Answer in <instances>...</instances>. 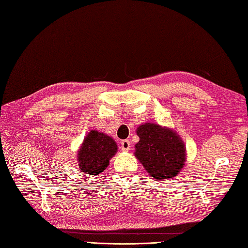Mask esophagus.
I'll return each instance as SVG.
<instances>
[{"mask_svg": "<svg viewBox=\"0 0 248 248\" xmlns=\"http://www.w3.org/2000/svg\"><path fill=\"white\" fill-rule=\"evenodd\" d=\"M121 148H122V151L127 152L130 148V141L129 140H123L122 142H121Z\"/></svg>", "mask_w": 248, "mask_h": 248, "instance_id": "34e87169", "label": "esophagus"}]
</instances>
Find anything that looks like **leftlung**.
<instances>
[{
    "mask_svg": "<svg viewBox=\"0 0 248 248\" xmlns=\"http://www.w3.org/2000/svg\"><path fill=\"white\" fill-rule=\"evenodd\" d=\"M140 138L135 156L148 175L158 180L176 177L186 160L185 142L174 129L156 123H144L137 128Z\"/></svg>",
    "mask_w": 248,
    "mask_h": 248,
    "instance_id": "1",
    "label": "left lung"
}]
</instances>
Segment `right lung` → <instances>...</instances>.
Listing matches in <instances>:
<instances>
[{"label": "right lung", "mask_w": 248, "mask_h": 248, "mask_svg": "<svg viewBox=\"0 0 248 248\" xmlns=\"http://www.w3.org/2000/svg\"><path fill=\"white\" fill-rule=\"evenodd\" d=\"M118 152V145L111 137L97 130L89 131L78 152V163L84 174L96 176L109 166Z\"/></svg>", "instance_id": "obj_1"}]
</instances>
